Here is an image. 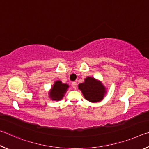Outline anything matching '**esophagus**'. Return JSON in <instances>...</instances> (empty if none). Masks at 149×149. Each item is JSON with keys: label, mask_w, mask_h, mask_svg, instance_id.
Instances as JSON below:
<instances>
[{"label": "esophagus", "mask_w": 149, "mask_h": 149, "mask_svg": "<svg viewBox=\"0 0 149 149\" xmlns=\"http://www.w3.org/2000/svg\"><path fill=\"white\" fill-rule=\"evenodd\" d=\"M72 86L73 88H74V89H76V88H77V83L75 82V81L72 82Z\"/></svg>", "instance_id": "34e87169"}]
</instances>
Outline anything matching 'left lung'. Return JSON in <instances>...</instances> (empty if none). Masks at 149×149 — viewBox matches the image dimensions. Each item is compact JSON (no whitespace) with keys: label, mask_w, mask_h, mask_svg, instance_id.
<instances>
[{"label":"left lung","mask_w":149,"mask_h":149,"mask_svg":"<svg viewBox=\"0 0 149 149\" xmlns=\"http://www.w3.org/2000/svg\"><path fill=\"white\" fill-rule=\"evenodd\" d=\"M78 87L82 91L85 99L91 102L100 101L106 92L105 88L101 83L93 77H87L85 82L80 84Z\"/></svg>","instance_id":"left-lung-1"}]
</instances>
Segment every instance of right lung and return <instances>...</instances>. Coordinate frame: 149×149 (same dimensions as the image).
<instances>
[{
    "label": "right lung",
    "mask_w": 149,
    "mask_h": 149,
    "mask_svg": "<svg viewBox=\"0 0 149 149\" xmlns=\"http://www.w3.org/2000/svg\"><path fill=\"white\" fill-rule=\"evenodd\" d=\"M68 87L69 86L67 84H62L60 81H57L54 83L52 89L50 90L49 94L50 99L53 100H59L62 99Z\"/></svg>",
    "instance_id": "1"
}]
</instances>
